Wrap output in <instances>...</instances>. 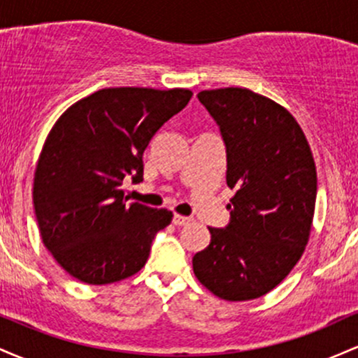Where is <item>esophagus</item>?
I'll return each instance as SVG.
<instances>
[{
    "label": "esophagus",
    "instance_id": "1",
    "mask_svg": "<svg viewBox=\"0 0 358 358\" xmlns=\"http://www.w3.org/2000/svg\"><path fill=\"white\" fill-rule=\"evenodd\" d=\"M190 222H192V217L178 215V213H176V215L173 217V224L175 225H187V224H190Z\"/></svg>",
    "mask_w": 358,
    "mask_h": 358
}]
</instances>
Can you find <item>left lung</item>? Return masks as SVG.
<instances>
[{
  "label": "left lung",
  "mask_w": 358,
  "mask_h": 358,
  "mask_svg": "<svg viewBox=\"0 0 358 358\" xmlns=\"http://www.w3.org/2000/svg\"><path fill=\"white\" fill-rule=\"evenodd\" d=\"M199 101L227 148V185L236 188L225 229L193 256V273L215 296L249 301L285 279L305 252L316 202V166L289 110L242 87L202 90Z\"/></svg>",
  "instance_id": "1"
}]
</instances>
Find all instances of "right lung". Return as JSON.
Wrapping results in <instances>:
<instances>
[{
	"label": "right lung",
	"instance_id": "1",
	"mask_svg": "<svg viewBox=\"0 0 358 358\" xmlns=\"http://www.w3.org/2000/svg\"><path fill=\"white\" fill-rule=\"evenodd\" d=\"M193 92L109 87L65 110L35 168L34 207L45 248L71 276L110 285L146 264L156 232L173 213L126 203L122 180H143V153Z\"/></svg>",
	"mask_w": 358,
	"mask_h": 358
}]
</instances>
